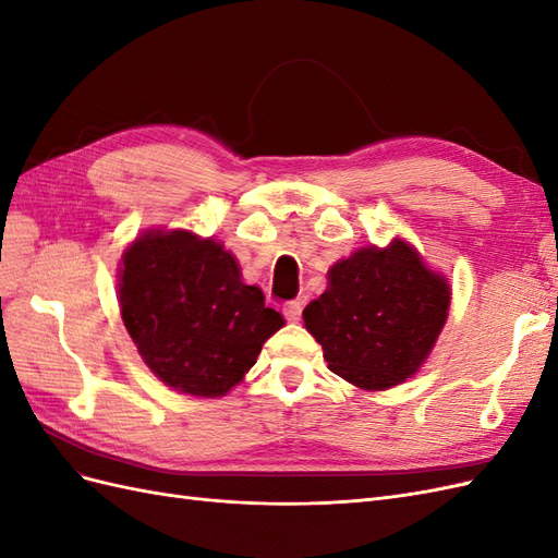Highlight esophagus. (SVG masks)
Segmentation results:
<instances>
[{
	"label": "esophagus",
	"mask_w": 558,
	"mask_h": 558,
	"mask_svg": "<svg viewBox=\"0 0 558 558\" xmlns=\"http://www.w3.org/2000/svg\"><path fill=\"white\" fill-rule=\"evenodd\" d=\"M283 316L286 320H291V324H298L302 316V302L295 300V302H289V305H283Z\"/></svg>",
	"instance_id": "34e87169"
}]
</instances>
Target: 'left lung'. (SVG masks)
<instances>
[{
  "label": "left lung",
  "instance_id": "obj_1",
  "mask_svg": "<svg viewBox=\"0 0 558 558\" xmlns=\"http://www.w3.org/2000/svg\"><path fill=\"white\" fill-rule=\"evenodd\" d=\"M451 305V286L400 238L328 269V289L302 312L328 369L363 391H386L426 363Z\"/></svg>",
  "mask_w": 558,
  "mask_h": 558
}]
</instances>
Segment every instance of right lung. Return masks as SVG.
<instances>
[{
	"instance_id": "right-lung-1",
	"label": "right lung",
	"mask_w": 558,
	"mask_h": 558,
	"mask_svg": "<svg viewBox=\"0 0 558 558\" xmlns=\"http://www.w3.org/2000/svg\"><path fill=\"white\" fill-rule=\"evenodd\" d=\"M118 305L150 373L197 398L238 386L286 324L221 242L181 228L146 230L125 248Z\"/></svg>"
}]
</instances>
